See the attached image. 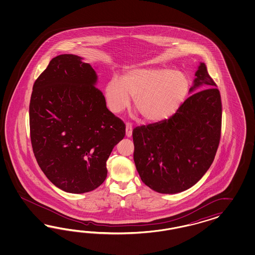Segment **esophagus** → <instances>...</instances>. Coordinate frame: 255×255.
Listing matches in <instances>:
<instances>
[{"label":"esophagus","instance_id":"obj_1","mask_svg":"<svg viewBox=\"0 0 255 255\" xmlns=\"http://www.w3.org/2000/svg\"><path fill=\"white\" fill-rule=\"evenodd\" d=\"M125 132H126V136H127V137H131V133H132V128H131V126L130 124H126Z\"/></svg>","mask_w":255,"mask_h":255}]
</instances>
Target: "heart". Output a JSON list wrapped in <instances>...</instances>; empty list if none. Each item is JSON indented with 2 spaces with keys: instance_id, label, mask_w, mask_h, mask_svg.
I'll use <instances>...</instances> for the list:
<instances>
[{
  "instance_id": "obj_1",
  "label": "heart",
  "mask_w": 255,
  "mask_h": 255,
  "mask_svg": "<svg viewBox=\"0 0 255 255\" xmlns=\"http://www.w3.org/2000/svg\"><path fill=\"white\" fill-rule=\"evenodd\" d=\"M190 91L183 73L167 68H134L122 79L113 77L105 87L108 107L113 113L124 111L133 99V109L148 124L160 123L174 115Z\"/></svg>"
}]
</instances>
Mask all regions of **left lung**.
Masks as SVG:
<instances>
[{"mask_svg": "<svg viewBox=\"0 0 255 255\" xmlns=\"http://www.w3.org/2000/svg\"><path fill=\"white\" fill-rule=\"evenodd\" d=\"M194 76L189 91L192 95L173 116L132 131L136 170L142 181L158 193H181L196 184L219 147L220 92L204 62Z\"/></svg>", "mask_w": 255, "mask_h": 255, "instance_id": "left-lung-1", "label": "left lung"}]
</instances>
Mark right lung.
<instances>
[{
  "label": "right lung",
  "instance_id": "right-lung-1",
  "mask_svg": "<svg viewBox=\"0 0 255 255\" xmlns=\"http://www.w3.org/2000/svg\"><path fill=\"white\" fill-rule=\"evenodd\" d=\"M97 80L83 58L62 54L32 88V150L46 178L66 193L99 187L108 176L109 155L125 135V124L108 110Z\"/></svg>",
  "mask_w": 255,
  "mask_h": 255
}]
</instances>
